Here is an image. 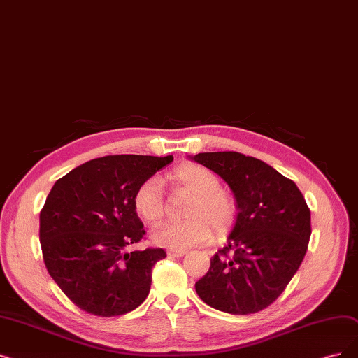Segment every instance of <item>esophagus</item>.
I'll list each match as a JSON object with an SVG mask.
<instances>
[{"label":"esophagus","instance_id":"obj_1","mask_svg":"<svg viewBox=\"0 0 358 358\" xmlns=\"http://www.w3.org/2000/svg\"><path fill=\"white\" fill-rule=\"evenodd\" d=\"M185 255H187V252H184V250H168V256H171V257H182Z\"/></svg>","mask_w":358,"mask_h":358}]
</instances>
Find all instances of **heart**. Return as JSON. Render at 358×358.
<instances>
[{
  "instance_id": "obj_1",
  "label": "heart",
  "mask_w": 358,
  "mask_h": 358,
  "mask_svg": "<svg viewBox=\"0 0 358 358\" xmlns=\"http://www.w3.org/2000/svg\"><path fill=\"white\" fill-rule=\"evenodd\" d=\"M166 178L178 192L192 199L184 209L187 220L155 231V243L173 250H185L210 240L212 231L216 237H225L236 227L240 215L237 200L221 189V180L210 169L196 162H185L171 171ZM133 205L149 225H159L168 209L161 182L157 178L143 181L134 192Z\"/></svg>"
}]
</instances>
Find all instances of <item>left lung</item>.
<instances>
[{
	"label": "left lung",
	"mask_w": 358,
	"mask_h": 358,
	"mask_svg": "<svg viewBox=\"0 0 358 358\" xmlns=\"http://www.w3.org/2000/svg\"><path fill=\"white\" fill-rule=\"evenodd\" d=\"M193 159L228 182L240 209L196 292L221 312L257 313L284 292L306 256L312 234L306 199L292 180L253 157L205 152Z\"/></svg>",
	"instance_id": "8db88e82"
}]
</instances>
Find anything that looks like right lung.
I'll return each instance as SVG.
<instances>
[{"mask_svg":"<svg viewBox=\"0 0 358 358\" xmlns=\"http://www.w3.org/2000/svg\"><path fill=\"white\" fill-rule=\"evenodd\" d=\"M173 155H108L57 180L39 216L45 266L80 310L101 317L126 315L150 291L164 248L126 253L146 231L133 205L136 189L173 162Z\"/></svg>","mask_w":358,"mask_h":358,"instance_id":"1","label":"right lung"}]
</instances>
